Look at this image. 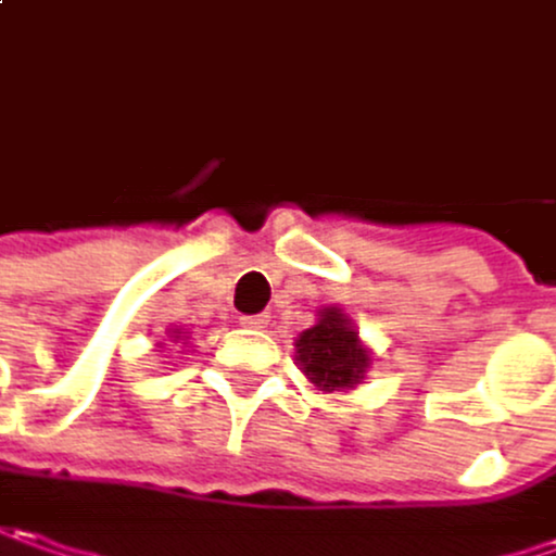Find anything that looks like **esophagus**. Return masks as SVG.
<instances>
[{"label":"esophagus","mask_w":556,"mask_h":556,"mask_svg":"<svg viewBox=\"0 0 556 556\" xmlns=\"http://www.w3.org/2000/svg\"><path fill=\"white\" fill-rule=\"evenodd\" d=\"M240 323L245 326V329H267V323H270V319H267L264 314H258V316H240Z\"/></svg>","instance_id":"obj_1"}]
</instances>
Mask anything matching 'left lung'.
I'll list each match as a JSON object with an SVG mask.
<instances>
[{
    "instance_id": "obj_1",
    "label": "left lung",
    "mask_w": 556,
    "mask_h": 556,
    "mask_svg": "<svg viewBox=\"0 0 556 556\" xmlns=\"http://www.w3.org/2000/svg\"><path fill=\"white\" fill-rule=\"evenodd\" d=\"M316 316L319 319L295 341L301 372L311 378L316 391H351L366 378L372 356L341 307H323Z\"/></svg>"
}]
</instances>
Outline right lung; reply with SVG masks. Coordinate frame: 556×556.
Here are the masks:
<instances>
[{
    "mask_svg": "<svg viewBox=\"0 0 556 556\" xmlns=\"http://www.w3.org/2000/svg\"><path fill=\"white\" fill-rule=\"evenodd\" d=\"M168 338H172V341H184L187 336H184L181 329H172V332H168Z\"/></svg>",
    "mask_w": 556,
    "mask_h": 556,
    "instance_id": "add662e5",
    "label": "right lung"
}]
</instances>
